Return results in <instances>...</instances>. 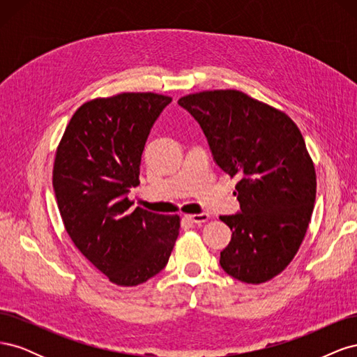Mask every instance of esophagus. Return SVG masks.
Listing matches in <instances>:
<instances>
[{
    "label": "esophagus",
    "instance_id": "1",
    "mask_svg": "<svg viewBox=\"0 0 357 357\" xmlns=\"http://www.w3.org/2000/svg\"><path fill=\"white\" fill-rule=\"evenodd\" d=\"M188 219L193 223H204L210 219L208 213H201V214H189Z\"/></svg>",
    "mask_w": 357,
    "mask_h": 357
}]
</instances>
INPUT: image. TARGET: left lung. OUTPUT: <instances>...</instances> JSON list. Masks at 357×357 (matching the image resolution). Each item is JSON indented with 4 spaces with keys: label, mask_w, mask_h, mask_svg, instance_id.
Masks as SVG:
<instances>
[{
    "label": "left lung",
    "mask_w": 357,
    "mask_h": 357,
    "mask_svg": "<svg viewBox=\"0 0 357 357\" xmlns=\"http://www.w3.org/2000/svg\"><path fill=\"white\" fill-rule=\"evenodd\" d=\"M178 104L201 125L215 164L238 178L241 213L220 215L232 231L222 268L243 283L269 282L298 253L314 208L316 168L304 137L284 112L241 91L189 93Z\"/></svg>",
    "instance_id": "1"
}]
</instances>
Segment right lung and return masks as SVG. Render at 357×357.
<instances>
[{
  "label": "right lung",
  "mask_w": 357,
  "mask_h": 357,
  "mask_svg": "<svg viewBox=\"0 0 357 357\" xmlns=\"http://www.w3.org/2000/svg\"><path fill=\"white\" fill-rule=\"evenodd\" d=\"M171 96L122 92L95 98L73 114L56 147L53 189L66 231L112 283L138 286L168 264L180 215L131 208V188L150 128Z\"/></svg>",
  "instance_id": "obj_1"
}]
</instances>
